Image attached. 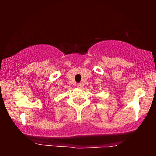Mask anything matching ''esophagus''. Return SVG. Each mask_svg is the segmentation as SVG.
I'll use <instances>...</instances> for the list:
<instances>
[{
    "label": "esophagus",
    "instance_id": "34e87169",
    "mask_svg": "<svg viewBox=\"0 0 156 156\" xmlns=\"http://www.w3.org/2000/svg\"><path fill=\"white\" fill-rule=\"evenodd\" d=\"M77 87H78V88H81V87H83V86H82V85H81V84H80V83H78V85H77Z\"/></svg>",
    "mask_w": 156,
    "mask_h": 156
}]
</instances>
